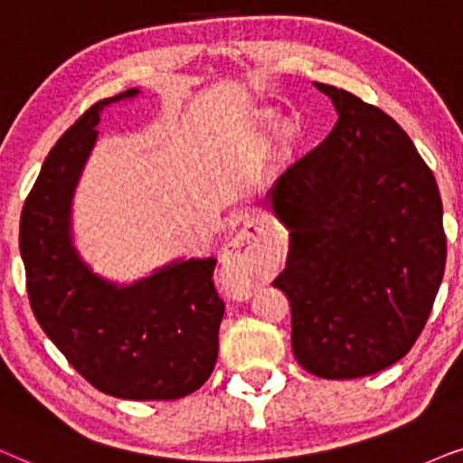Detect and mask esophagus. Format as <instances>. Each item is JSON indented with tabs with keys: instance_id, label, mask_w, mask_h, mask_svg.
Masks as SVG:
<instances>
[{
	"instance_id": "1",
	"label": "esophagus",
	"mask_w": 463,
	"mask_h": 463,
	"mask_svg": "<svg viewBox=\"0 0 463 463\" xmlns=\"http://www.w3.org/2000/svg\"><path fill=\"white\" fill-rule=\"evenodd\" d=\"M245 228H254L258 231V224L254 220H248L245 222ZM251 235H243V237H237L232 239L231 243L226 245L224 254H222V267L226 269V273H232L237 277H250L251 273V267H250V248L248 243L251 241Z\"/></svg>"
}]
</instances>
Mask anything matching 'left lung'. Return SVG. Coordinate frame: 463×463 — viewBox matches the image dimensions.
<instances>
[{
    "mask_svg": "<svg viewBox=\"0 0 463 463\" xmlns=\"http://www.w3.org/2000/svg\"><path fill=\"white\" fill-rule=\"evenodd\" d=\"M338 120L267 194L288 228L273 281L292 309V351L322 379L368 377L421 335L447 260L439 186L379 108L330 84Z\"/></svg>",
    "mask_w": 463,
    "mask_h": 463,
    "instance_id": "8db88e82",
    "label": "left lung"
}]
</instances>
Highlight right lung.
I'll return each instance as SVG.
<instances>
[{"mask_svg": "<svg viewBox=\"0 0 463 463\" xmlns=\"http://www.w3.org/2000/svg\"><path fill=\"white\" fill-rule=\"evenodd\" d=\"M137 95L103 99L61 135L24 201L18 243L35 319L92 387L122 400H177L199 390L218 360L215 258H180L116 283L92 273L73 245V194L101 112Z\"/></svg>", "mask_w": 463, "mask_h": 463, "instance_id": "obj_1", "label": "right lung"}]
</instances>
